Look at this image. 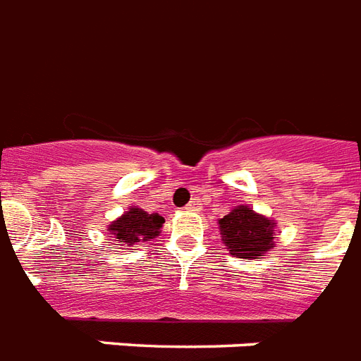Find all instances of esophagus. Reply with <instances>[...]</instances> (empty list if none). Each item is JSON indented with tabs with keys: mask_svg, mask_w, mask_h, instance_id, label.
<instances>
[{
	"mask_svg": "<svg viewBox=\"0 0 361 361\" xmlns=\"http://www.w3.org/2000/svg\"><path fill=\"white\" fill-rule=\"evenodd\" d=\"M200 208H202V206H200V204H198V200H192V202H189L187 204V212H200Z\"/></svg>",
	"mask_w": 361,
	"mask_h": 361,
	"instance_id": "esophagus-1",
	"label": "esophagus"
}]
</instances>
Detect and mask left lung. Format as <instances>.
Returning <instances> with one entry per match:
<instances>
[{"label": "left lung", "mask_w": 361, "mask_h": 361, "mask_svg": "<svg viewBox=\"0 0 361 361\" xmlns=\"http://www.w3.org/2000/svg\"><path fill=\"white\" fill-rule=\"evenodd\" d=\"M275 226L274 219L257 214L251 206H236L219 219L221 241L232 257L243 260L266 257L275 247Z\"/></svg>", "instance_id": "obj_1"}]
</instances>
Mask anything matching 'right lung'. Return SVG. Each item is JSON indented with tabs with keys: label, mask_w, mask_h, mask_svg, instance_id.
<instances>
[{
	"label": "right lung",
	"mask_w": 361,
	"mask_h": 361,
	"mask_svg": "<svg viewBox=\"0 0 361 361\" xmlns=\"http://www.w3.org/2000/svg\"><path fill=\"white\" fill-rule=\"evenodd\" d=\"M164 219L159 214H147L138 206H130L121 217L112 221L106 231L116 238L118 245L133 251L140 241H152L161 234Z\"/></svg>",
	"instance_id": "1"
}]
</instances>
